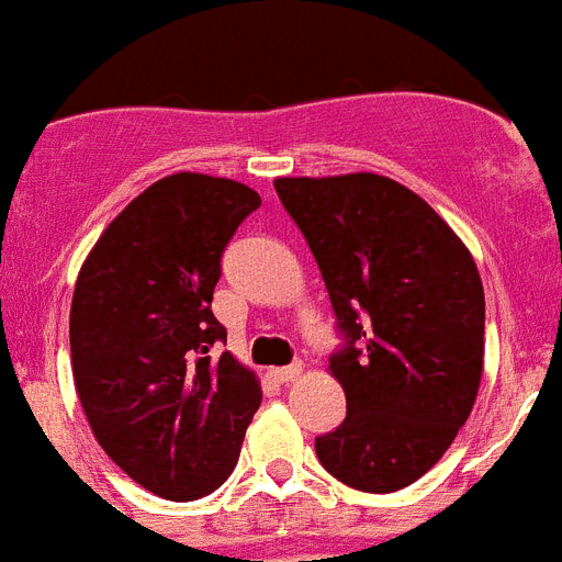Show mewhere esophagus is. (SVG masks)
<instances>
[{
    "mask_svg": "<svg viewBox=\"0 0 562 562\" xmlns=\"http://www.w3.org/2000/svg\"><path fill=\"white\" fill-rule=\"evenodd\" d=\"M270 376L276 382H292L301 376V366H284V369H270Z\"/></svg>",
    "mask_w": 562,
    "mask_h": 562,
    "instance_id": "obj_1",
    "label": "esophagus"
}]
</instances>
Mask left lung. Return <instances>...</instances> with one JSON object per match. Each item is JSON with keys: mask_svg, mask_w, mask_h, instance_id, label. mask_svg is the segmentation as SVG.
Wrapping results in <instances>:
<instances>
[{"mask_svg": "<svg viewBox=\"0 0 562 562\" xmlns=\"http://www.w3.org/2000/svg\"><path fill=\"white\" fill-rule=\"evenodd\" d=\"M276 191L346 335L329 357L346 419L317 436V459L355 490L396 493L445 456L479 396V267L419 193L380 173L278 177Z\"/></svg>", "mask_w": 562, "mask_h": 562, "instance_id": "1", "label": "left lung"}]
</instances>
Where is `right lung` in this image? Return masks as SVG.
Here are the masks:
<instances>
[{"mask_svg": "<svg viewBox=\"0 0 562 562\" xmlns=\"http://www.w3.org/2000/svg\"><path fill=\"white\" fill-rule=\"evenodd\" d=\"M252 188L180 171L123 207L78 272L69 310L72 380L109 459L148 493L196 501L227 481L261 385L231 351L213 286Z\"/></svg>", "mask_w": 562, "mask_h": 562, "instance_id": "1", "label": "right lung"}]
</instances>
